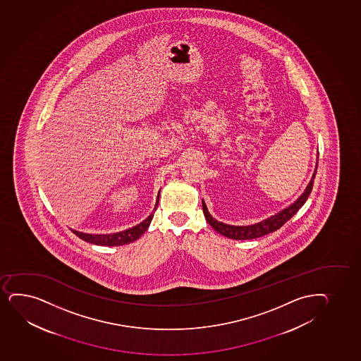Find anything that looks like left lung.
<instances>
[{
  "label": "left lung",
  "mask_w": 361,
  "mask_h": 361,
  "mask_svg": "<svg viewBox=\"0 0 361 361\" xmlns=\"http://www.w3.org/2000/svg\"><path fill=\"white\" fill-rule=\"evenodd\" d=\"M315 173H317V167H315L314 173L312 177L311 182L307 185L306 190L302 195L300 196L291 206L283 209L277 213L276 216H272L269 219L260 221L257 224L249 225V226H233V225L224 224L214 219L213 216L208 213L207 206L204 201H202L203 214L206 216L208 224L214 228L216 232L221 233L223 236L232 238V240H253L257 237L265 236L269 232L276 231L279 228H282L295 213L302 207L303 203L306 202L308 196L311 194L313 183H314Z\"/></svg>",
  "instance_id": "left-lung-1"
}]
</instances>
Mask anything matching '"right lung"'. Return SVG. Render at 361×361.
I'll return each instance as SVG.
<instances>
[{"label": "right lung", "instance_id": "right-lung-1", "mask_svg": "<svg viewBox=\"0 0 361 361\" xmlns=\"http://www.w3.org/2000/svg\"><path fill=\"white\" fill-rule=\"evenodd\" d=\"M157 203H159V195ZM155 206H158V204H155ZM153 216L154 214H150L145 221H142L141 224L136 225V226H133L129 230L111 233V235H89V233H83V232L75 231V230H72V232L75 233V236H78L80 240L92 243V245H107V247L124 245L131 243L137 238H140L147 231V228H149L150 221L153 219Z\"/></svg>", "mask_w": 361, "mask_h": 361}]
</instances>
